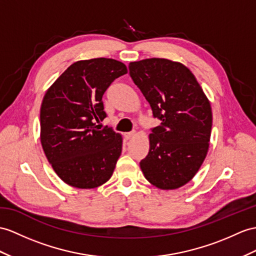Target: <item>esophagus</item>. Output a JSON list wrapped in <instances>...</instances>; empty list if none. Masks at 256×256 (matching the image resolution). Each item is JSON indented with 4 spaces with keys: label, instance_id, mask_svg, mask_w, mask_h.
I'll use <instances>...</instances> for the list:
<instances>
[{
    "label": "esophagus",
    "instance_id": "1",
    "mask_svg": "<svg viewBox=\"0 0 256 256\" xmlns=\"http://www.w3.org/2000/svg\"><path fill=\"white\" fill-rule=\"evenodd\" d=\"M134 136H136V132H126V134H124V138H126L127 140H129V139L134 138Z\"/></svg>",
    "mask_w": 256,
    "mask_h": 256
}]
</instances>
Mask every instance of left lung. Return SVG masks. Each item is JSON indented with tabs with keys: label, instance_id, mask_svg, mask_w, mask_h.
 <instances>
[{
	"label": "left lung",
	"instance_id": "obj_1",
	"mask_svg": "<svg viewBox=\"0 0 256 256\" xmlns=\"http://www.w3.org/2000/svg\"><path fill=\"white\" fill-rule=\"evenodd\" d=\"M129 74L160 124L148 136L150 150L140 162L148 182L175 190L196 176L210 146L212 108L188 67L166 58L129 64Z\"/></svg>",
	"mask_w": 256,
	"mask_h": 256
}]
</instances>
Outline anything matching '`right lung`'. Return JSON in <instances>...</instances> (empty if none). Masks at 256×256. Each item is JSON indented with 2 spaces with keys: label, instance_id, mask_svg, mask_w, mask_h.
Masks as SVG:
<instances>
[{
  "label": "right lung",
  "instance_id": "add662e5",
  "mask_svg": "<svg viewBox=\"0 0 256 256\" xmlns=\"http://www.w3.org/2000/svg\"><path fill=\"white\" fill-rule=\"evenodd\" d=\"M113 58L74 62L46 90L40 110V139L48 163L74 188L93 189L108 182L122 148V136L96 122L106 117L102 98L127 74Z\"/></svg>",
  "mask_w": 256,
  "mask_h": 256
}]
</instances>
